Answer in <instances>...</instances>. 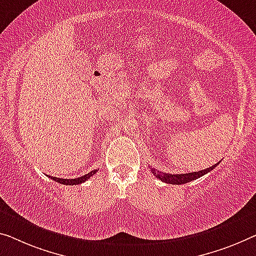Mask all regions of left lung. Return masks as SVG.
Here are the masks:
<instances>
[{"instance_id": "1", "label": "left lung", "mask_w": 256, "mask_h": 256, "mask_svg": "<svg viewBox=\"0 0 256 256\" xmlns=\"http://www.w3.org/2000/svg\"><path fill=\"white\" fill-rule=\"evenodd\" d=\"M220 162H221V161H220ZM220 162L213 164V166L210 168L204 169V170L188 172V174H169V172H162L156 170V168H152V167L150 169L152 174L154 175L156 178L162 180V182L168 183V184H178V186H180V184H186V183L191 182V180H194L196 178H202V176L207 174V172H210L212 169H214Z\"/></svg>"}]
</instances>
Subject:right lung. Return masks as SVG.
Instances as JSON below:
<instances>
[{
    "mask_svg": "<svg viewBox=\"0 0 256 256\" xmlns=\"http://www.w3.org/2000/svg\"><path fill=\"white\" fill-rule=\"evenodd\" d=\"M96 172H97V169L88 172V174H86L84 176H81V178H70V180L58 178H54V176H50V175H49V178H51L52 180H56V182L60 183V184H64V186H78V184H81V183L86 182L87 180H89L94 174H96Z\"/></svg>",
    "mask_w": 256,
    "mask_h": 256,
    "instance_id": "1",
    "label": "right lung"
}]
</instances>
